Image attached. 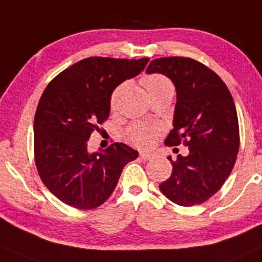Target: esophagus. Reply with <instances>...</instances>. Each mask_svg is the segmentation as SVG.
<instances>
[{
  "instance_id": "34e87169",
  "label": "esophagus",
  "mask_w": 262,
  "mask_h": 262,
  "mask_svg": "<svg viewBox=\"0 0 262 262\" xmlns=\"http://www.w3.org/2000/svg\"><path fill=\"white\" fill-rule=\"evenodd\" d=\"M140 157H141L142 160H149V159H151V158H153V154L148 153V151H141Z\"/></svg>"
}]
</instances>
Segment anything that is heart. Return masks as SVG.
Wrapping results in <instances>:
<instances>
[{
    "label": "heart",
    "instance_id": "heart-1",
    "mask_svg": "<svg viewBox=\"0 0 262 262\" xmlns=\"http://www.w3.org/2000/svg\"><path fill=\"white\" fill-rule=\"evenodd\" d=\"M142 83L146 87L149 96L157 95V93H173L172 83L166 76L160 75V74H148L142 77ZM121 87H118L114 92H113L111 98V105L114 108L118 102L119 93H120ZM157 130L151 126L146 124H134L126 132V138L130 143L135 144L137 147H148L150 146L156 138Z\"/></svg>",
    "mask_w": 262,
    "mask_h": 262
}]
</instances>
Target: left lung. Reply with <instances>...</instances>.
Returning <instances> with one entry per match:
<instances>
[{
	"mask_svg": "<svg viewBox=\"0 0 262 262\" xmlns=\"http://www.w3.org/2000/svg\"><path fill=\"white\" fill-rule=\"evenodd\" d=\"M147 74H161L176 90L173 128L165 140L177 146L185 138L188 156L179 154L172 173L159 185L160 192L181 206L208 200L230 176L239 149L238 116L227 86L204 64L190 58L151 60Z\"/></svg>",
	"mask_w": 262,
	"mask_h": 262,
	"instance_id": "obj_1",
	"label": "left lung"
}]
</instances>
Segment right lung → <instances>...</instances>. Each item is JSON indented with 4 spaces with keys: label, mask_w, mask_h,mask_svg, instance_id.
I'll use <instances>...</instances> for the list:
<instances>
[{
    "label": "right lung",
    "mask_w": 262,
    "mask_h": 262,
    "mask_svg": "<svg viewBox=\"0 0 262 262\" xmlns=\"http://www.w3.org/2000/svg\"><path fill=\"white\" fill-rule=\"evenodd\" d=\"M149 62L91 57L48 83L34 120L35 161L42 182L64 204L90 210L102 205L122 169L138 151L125 143L89 151V140L111 113L114 90L137 76Z\"/></svg>",
    "instance_id": "1"
}]
</instances>
